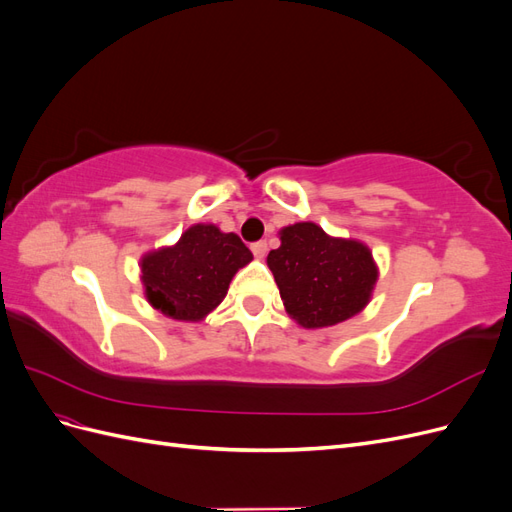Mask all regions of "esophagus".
<instances>
[{
	"label": "esophagus",
	"instance_id": "esophagus-1",
	"mask_svg": "<svg viewBox=\"0 0 512 512\" xmlns=\"http://www.w3.org/2000/svg\"><path fill=\"white\" fill-rule=\"evenodd\" d=\"M252 252H254L256 258L265 256V254H267V241H256V243L252 245Z\"/></svg>",
	"mask_w": 512,
	"mask_h": 512
}]
</instances>
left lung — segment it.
I'll use <instances>...</instances> for the list:
<instances>
[{
    "label": "left lung",
    "instance_id": "obj_1",
    "mask_svg": "<svg viewBox=\"0 0 512 512\" xmlns=\"http://www.w3.org/2000/svg\"><path fill=\"white\" fill-rule=\"evenodd\" d=\"M267 256L286 312L305 329L333 327L359 314L378 280L371 252L359 241L333 239L312 222L286 226Z\"/></svg>",
    "mask_w": 512,
    "mask_h": 512
}]
</instances>
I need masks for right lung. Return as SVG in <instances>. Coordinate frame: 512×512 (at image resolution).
<instances>
[{
	"instance_id": "obj_1",
	"label": "right lung",
	"mask_w": 512,
	"mask_h": 512,
	"mask_svg": "<svg viewBox=\"0 0 512 512\" xmlns=\"http://www.w3.org/2000/svg\"><path fill=\"white\" fill-rule=\"evenodd\" d=\"M252 252L235 235L211 224H196L179 243L143 258V284L147 301L175 320H200L218 307L228 284Z\"/></svg>"
}]
</instances>
